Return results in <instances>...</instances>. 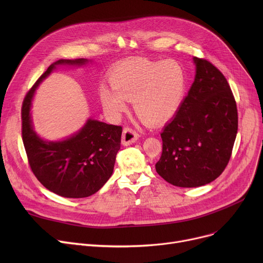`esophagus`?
<instances>
[{
	"mask_svg": "<svg viewBox=\"0 0 263 263\" xmlns=\"http://www.w3.org/2000/svg\"><path fill=\"white\" fill-rule=\"evenodd\" d=\"M140 134L137 133L134 129L132 128H124L123 132H122V144L124 146H128L131 145L133 143H135L137 140H139Z\"/></svg>",
	"mask_w": 263,
	"mask_h": 263,
	"instance_id": "obj_1",
	"label": "esophagus"
}]
</instances>
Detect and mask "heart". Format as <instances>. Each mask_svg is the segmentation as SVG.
<instances>
[{
    "mask_svg": "<svg viewBox=\"0 0 263 263\" xmlns=\"http://www.w3.org/2000/svg\"><path fill=\"white\" fill-rule=\"evenodd\" d=\"M113 88L102 86L100 99L103 107L114 116L133 102L136 114L150 123L172 118L183 100L186 74L176 61L134 59L117 65L109 76Z\"/></svg>",
    "mask_w": 263,
    "mask_h": 263,
    "instance_id": "b5f03b06",
    "label": "heart"
}]
</instances>
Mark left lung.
<instances>
[{
  "label": "left lung",
  "mask_w": 263,
  "mask_h": 263,
  "mask_svg": "<svg viewBox=\"0 0 263 263\" xmlns=\"http://www.w3.org/2000/svg\"><path fill=\"white\" fill-rule=\"evenodd\" d=\"M195 80L175 117L164 127L157 173L180 187L208 184L224 172L238 132V109L224 74L194 58Z\"/></svg>",
  "instance_id": "1"
}]
</instances>
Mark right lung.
Listing matches in <instances>:
<instances>
[{
  "mask_svg": "<svg viewBox=\"0 0 263 263\" xmlns=\"http://www.w3.org/2000/svg\"><path fill=\"white\" fill-rule=\"evenodd\" d=\"M87 60H60L49 66L26 92L21 108L22 141L30 167L49 191L68 198L88 197L113 174L122 127L89 119L79 133L63 142H45L32 127L30 107L34 91L57 65H82Z\"/></svg>",
  "mask_w": 263,
  "mask_h": 263,
  "instance_id": "1",
  "label": "right lung"
}]
</instances>
